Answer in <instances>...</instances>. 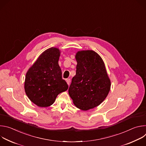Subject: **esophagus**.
Wrapping results in <instances>:
<instances>
[{"label":"esophagus","instance_id":"obj_1","mask_svg":"<svg viewBox=\"0 0 146 146\" xmlns=\"http://www.w3.org/2000/svg\"><path fill=\"white\" fill-rule=\"evenodd\" d=\"M66 82L68 83V84L69 85L70 84V78H68V79H66Z\"/></svg>","mask_w":146,"mask_h":146}]
</instances>
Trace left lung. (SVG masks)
Segmentation results:
<instances>
[{"label":"left lung","mask_w":146,"mask_h":146,"mask_svg":"<svg viewBox=\"0 0 146 146\" xmlns=\"http://www.w3.org/2000/svg\"><path fill=\"white\" fill-rule=\"evenodd\" d=\"M76 74L72 78L69 94L76 106L88 110L98 106L108 96L111 82L102 58L91 50L78 51Z\"/></svg>","instance_id":"8db88e82"}]
</instances>
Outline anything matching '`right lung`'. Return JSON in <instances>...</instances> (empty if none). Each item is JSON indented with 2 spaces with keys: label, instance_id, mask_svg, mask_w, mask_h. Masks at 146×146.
Here are the masks:
<instances>
[{
  "label": "right lung",
  "instance_id": "add662e5",
  "mask_svg": "<svg viewBox=\"0 0 146 146\" xmlns=\"http://www.w3.org/2000/svg\"><path fill=\"white\" fill-rule=\"evenodd\" d=\"M60 55L56 48H50L41 54L27 73L25 91L29 99L39 107L54 103L58 94L68 89L62 78L58 65Z\"/></svg>",
  "mask_w": 146,
  "mask_h": 146
}]
</instances>
